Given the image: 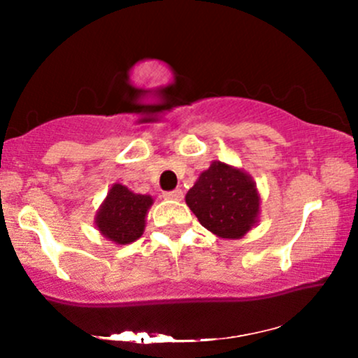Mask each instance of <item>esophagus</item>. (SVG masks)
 <instances>
[{
  "label": "esophagus",
  "instance_id": "obj_1",
  "mask_svg": "<svg viewBox=\"0 0 358 358\" xmlns=\"http://www.w3.org/2000/svg\"><path fill=\"white\" fill-rule=\"evenodd\" d=\"M163 196H165L166 200H182L183 199V192L180 190V188H176V190L165 192V193H163Z\"/></svg>",
  "mask_w": 358,
  "mask_h": 358
}]
</instances>
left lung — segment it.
I'll return each mask as SVG.
<instances>
[{"instance_id": "obj_1", "label": "left lung", "mask_w": 358, "mask_h": 358, "mask_svg": "<svg viewBox=\"0 0 358 358\" xmlns=\"http://www.w3.org/2000/svg\"><path fill=\"white\" fill-rule=\"evenodd\" d=\"M187 205L205 229L224 239H241L256 224L259 195L252 178L213 162L188 190Z\"/></svg>"}]
</instances>
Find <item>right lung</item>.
I'll use <instances>...</instances> for the list:
<instances>
[{
  "mask_svg": "<svg viewBox=\"0 0 358 358\" xmlns=\"http://www.w3.org/2000/svg\"><path fill=\"white\" fill-rule=\"evenodd\" d=\"M151 203V196L136 195L124 185H114L97 213V227L109 241L131 244L145 231V217Z\"/></svg>",
  "mask_w": 358,
  "mask_h": 358,
  "instance_id": "obj_1",
  "label": "right lung"
}]
</instances>
